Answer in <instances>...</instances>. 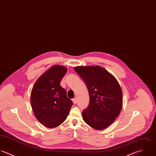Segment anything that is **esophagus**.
Wrapping results in <instances>:
<instances>
[{
  "label": "esophagus",
  "instance_id": "esophagus-1",
  "mask_svg": "<svg viewBox=\"0 0 156 156\" xmlns=\"http://www.w3.org/2000/svg\"><path fill=\"white\" fill-rule=\"evenodd\" d=\"M73 103L74 104H76L77 103V99L76 98H74V99H73Z\"/></svg>",
  "mask_w": 156,
  "mask_h": 156
}]
</instances>
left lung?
<instances>
[{"instance_id":"1","label":"left lung","mask_w":156,"mask_h":156,"mask_svg":"<svg viewBox=\"0 0 156 156\" xmlns=\"http://www.w3.org/2000/svg\"><path fill=\"white\" fill-rule=\"evenodd\" d=\"M74 71L85 82L90 96L83 119L91 127L102 130L119 116L122 108V91L115 77L100 66H76Z\"/></svg>"}]
</instances>
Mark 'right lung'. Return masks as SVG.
I'll return each instance as SVG.
<instances>
[{"label": "right lung", "mask_w": 156, "mask_h": 156, "mask_svg": "<svg viewBox=\"0 0 156 156\" xmlns=\"http://www.w3.org/2000/svg\"><path fill=\"white\" fill-rule=\"evenodd\" d=\"M66 71L65 66H53L37 79L32 89L33 111L37 119L47 128L62 123L73 105L60 83Z\"/></svg>", "instance_id": "1"}]
</instances>
